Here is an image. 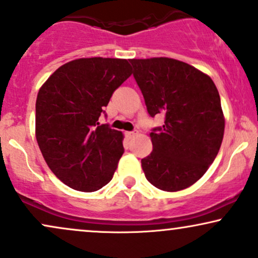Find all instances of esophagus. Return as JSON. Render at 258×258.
<instances>
[{
	"label": "esophagus",
	"mask_w": 258,
	"mask_h": 258,
	"mask_svg": "<svg viewBox=\"0 0 258 258\" xmlns=\"http://www.w3.org/2000/svg\"><path fill=\"white\" fill-rule=\"evenodd\" d=\"M137 133H138L137 131H131V132H126L125 135H126L127 138H132V137H135V136L137 135Z\"/></svg>",
	"instance_id": "esophagus-1"
}]
</instances>
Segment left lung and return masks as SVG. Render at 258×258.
<instances>
[{
  "label": "left lung",
  "mask_w": 258,
  "mask_h": 258,
  "mask_svg": "<svg viewBox=\"0 0 258 258\" xmlns=\"http://www.w3.org/2000/svg\"><path fill=\"white\" fill-rule=\"evenodd\" d=\"M133 77L149 115L164 116L150 133L153 151L142 160L150 184L174 192L194 185L214 162L221 147L225 117L209 76L168 57L132 58Z\"/></svg>",
  "instance_id": "obj_1"
}]
</instances>
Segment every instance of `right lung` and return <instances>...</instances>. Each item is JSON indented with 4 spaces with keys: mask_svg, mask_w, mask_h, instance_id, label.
Masks as SVG:
<instances>
[{
    "mask_svg": "<svg viewBox=\"0 0 258 258\" xmlns=\"http://www.w3.org/2000/svg\"><path fill=\"white\" fill-rule=\"evenodd\" d=\"M131 74L123 58H78L57 68L39 89L37 143L51 172L71 188L94 192L113 178L123 136L98 119Z\"/></svg>",
    "mask_w": 258,
    "mask_h": 258,
    "instance_id": "add662e5",
    "label": "right lung"
}]
</instances>
